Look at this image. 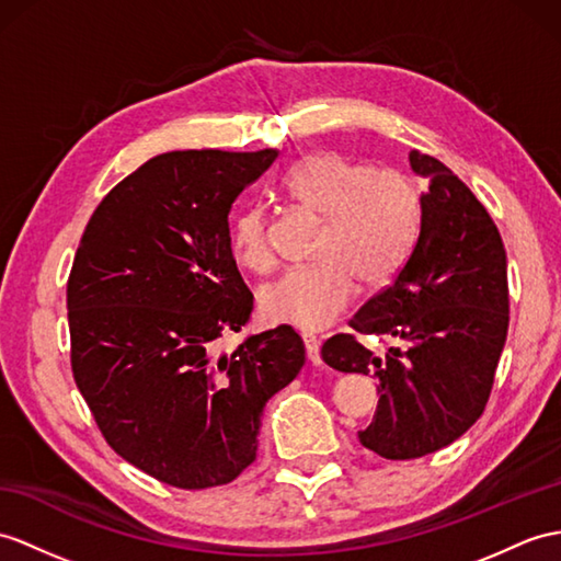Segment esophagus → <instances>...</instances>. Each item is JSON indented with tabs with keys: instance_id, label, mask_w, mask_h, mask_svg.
Masks as SVG:
<instances>
[{
	"instance_id": "obj_1",
	"label": "esophagus",
	"mask_w": 561,
	"mask_h": 561,
	"mask_svg": "<svg viewBox=\"0 0 561 561\" xmlns=\"http://www.w3.org/2000/svg\"><path fill=\"white\" fill-rule=\"evenodd\" d=\"M302 340H305V347H307V359H309L311 364H321V354H319V340H317V335L305 333V335H302Z\"/></svg>"
}]
</instances>
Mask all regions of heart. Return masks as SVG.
I'll return each instance as SVG.
<instances>
[{
  "label": "heart",
  "mask_w": 561,
  "mask_h": 561,
  "mask_svg": "<svg viewBox=\"0 0 561 561\" xmlns=\"http://www.w3.org/2000/svg\"><path fill=\"white\" fill-rule=\"evenodd\" d=\"M283 190L323 218L313 250L317 264L268 280L259 305L271 321L321 331L350 307L357 280L376 290L398 276L419 233L421 197L407 173L371 169L337 152L297 159L283 175ZM230 252L248 271L273 264L262 204H248L236 214Z\"/></svg>",
  "instance_id": "b5f03b06"
}]
</instances>
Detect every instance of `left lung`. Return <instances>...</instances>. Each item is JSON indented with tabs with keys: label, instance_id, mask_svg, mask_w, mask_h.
Returning <instances> with one entry per match:
<instances>
[{
	"label": "left lung",
	"instance_id": "1",
	"mask_svg": "<svg viewBox=\"0 0 561 561\" xmlns=\"http://www.w3.org/2000/svg\"><path fill=\"white\" fill-rule=\"evenodd\" d=\"M428 181L421 226L398 278L354 313V334H383V355L350 333L328 337L323 362L378 380L359 443L386 459H416L455 443L483 414L507 340V252L493 218L443 161L409 152Z\"/></svg>",
	"mask_w": 561,
	"mask_h": 561
}]
</instances>
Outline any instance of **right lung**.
<instances>
[{
	"mask_svg": "<svg viewBox=\"0 0 561 561\" xmlns=\"http://www.w3.org/2000/svg\"><path fill=\"white\" fill-rule=\"evenodd\" d=\"M278 157L167 152L108 193L80 240L66 307L76 386L106 443L161 483H230L256 457L266 402L305 366L290 325L218 354L254 297L228 214Z\"/></svg>",
	"mask_w": 561,
	"mask_h": 561,
	"instance_id": "right-lung-1",
	"label": "right lung"
}]
</instances>
